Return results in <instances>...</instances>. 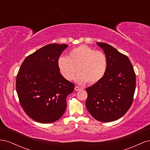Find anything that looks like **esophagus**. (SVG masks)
Returning a JSON list of instances; mask_svg holds the SVG:
<instances>
[{
	"mask_svg": "<svg viewBox=\"0 0 150 150\" xmlns=\"http://www.w3.org/2000/svg\"><path fill=\"white\" fill-rule=\"evenodd\" d=\"M74 89H75V91H80V90H81V89H83L82 88H80V87H79V86H75V88H74Z\"/></svg>",
	"mask_w": 150,
	"mask_h": 150,
	"instance_id": "1",
	"label": "esophagus"
}]
</instances>
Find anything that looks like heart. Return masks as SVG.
<instances>
[{"mask_svg": "<svg viewBox=\"0 0 150 150\" xmlns=\"http://www.w3.org/2000/svg\"><path fill=\"white\" fill-rule=\"evenodd\" d=\"M57 64L61 74L67 80L73 79L78 69L79 73L76 76V82L80 84L87 82L93 84L99 82L105 74L107 59L103 52L81 45L72 50L69 57L59 58Z\"/></svg>", "mask_w": 150, "mask_h": 150, "instance_id": "obj_1", "label": "heart"}]
</instances>
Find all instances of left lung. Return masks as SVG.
<instances>
[{
    "mask_svg": "<svg viewBox=\"0 0 150 150\" xmlns=\"http://www.w3.org/2000/svg\"><path fill=\"white\" fill-rule=\"evenodd\" d=\"M105 54L107 69L103 78L86 88V106L94 119L102 122L118 120L132 104L136 74L129 58L108 44L96 42Z\"/></svg>",
    "mask_w": 150,
    "mask_h": 150,
    "instance_id": "left-lung-1",
    "label": "left lung"
}]
</instances>
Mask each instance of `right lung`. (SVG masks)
Masks as SVG:
<instances>
[{"mask_svg": "<svg viewBox=\"0 0 150 150\" xmlns=\"http://www.w3.org/2000/svg\"><path fill=\"white\" fill-rule=\"evenodd\" d=\"M68 45L51 44L27 57L16 78L20 103L30 118L41 123L58 120L66 109V98L74 84L59 72L57 61Z\"/></svg>", "mask_w": 150, "mask_h": 150, "instance_id": "right-lung-1", "label": "right lung"}]
</instances>
